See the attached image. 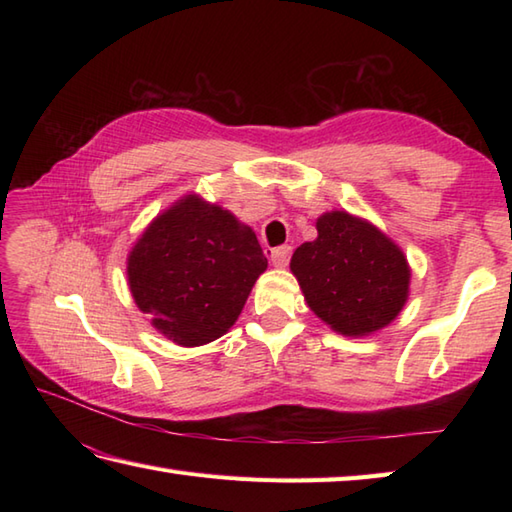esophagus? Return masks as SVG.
I'll return each mask as SVG.
<instances>
[{"instance_id": "34e87169", "label": "esophagus", "mask_w": 512, "mask_h": 512, "mask_svg": "<svg viewBox=\"0 0 512 512\" xmlns=\"http://www.w3.org/2000/svg\"><path fill=\"white\" fill-rule=\"evenodd\" d=\"M266 255L270 257V262L275 266H286L290 262V255H292V246H275V248H268Z\"/></svg>"}]
</instances>
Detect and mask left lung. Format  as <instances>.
Returning a JSON list of instances; mask_svg holds the SVG:
<instances>
[{"label": "left lung", "mask_w": 512, "mask_h": 512, "mask_svg": "<svg viewBox=\"0 0 512 512\" xmlns=\"http://www.w3.org/2000/svg\"><path fill=\"white\" fill-rule=\"evenodd\" d=\"M317 231L290 259L310 310L347 336L385 328L407 301L405 255L378 228L345 211L321 215Z\"/></svg>", "instance_id": "obj_1"}]
</instances>
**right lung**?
<instances>
[{"label": "right lung", "mask_w": 512, "mask_h": 512, "mask_svg": "<svg viewBox=\"0 0 512 512\" xmlns=\"http://www.w3.org/2000/svg\"><path fill=\"white\" fill-rule=\"evenodd\" d=\"M268 259L253 228L195 195L158 215L127 259L136 306L173 343L215 341L237 321Z\"/></svg>", "instance_id": "right-lung-1"}]
</instances>
